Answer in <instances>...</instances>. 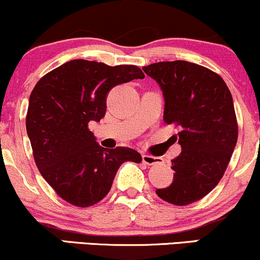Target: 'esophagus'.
Returning <instances> with one entry per match:
<instances>
[{"label":"esophagus","instance_id":"esophagus-1","mask_svg":"<svg viewBox=\"0 0 260 260\" xmlns=\"http://www.w3.org/2000/svg\"><path fill=\"white\" fill-rule=\"evenodd\" d=\"M142 161L145 164V165H156V164H161L162 162V159H160V157H155V156H151V155H142Z\"/></svg>","mask_w":260,"mask_h":260}]
</instances>
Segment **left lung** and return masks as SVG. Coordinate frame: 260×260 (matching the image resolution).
<instances>
[{"instance_id": "8db88e82", "label": "left lung", "mask_w": 260, "mask_h": 260, "mask_svg": "<svg viewBox=\"0 0 260 260\" xmlns=\"http://www.w3.org/2000/svg\"><path fill=\"white\" fill-rule=\"evenodd\" d=\"M143 71L162 90L164 121L180 128L174 181L156 194L188 205L211 192L228 169L238 137L232 95L219 74L187 61L157 62Z\"/></svg>"}]
</instances>
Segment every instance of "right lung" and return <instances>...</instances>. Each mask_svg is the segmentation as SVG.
Masks as SVG:
<instances>
[{
    "instance_id": "obj_1",
    "label": "right lung",
    "mask_w": 260,
    "mask_h": 260,
    "mask_svg": "<svg viewBox=\"0 0 260 260\" xmlns=\"http://www.w3.org/2000/svg\"><path fill=\"white\" fill-rule=\"evenodd\" d=\"M143 78L137 66L72 59L34 86L26 133L39 171L63 201L80 208L96 204L110 192L122 164L142 161L131 148L100 147L88 124L105 116L113 86Z\"/></svg>"
}]
</instances>
